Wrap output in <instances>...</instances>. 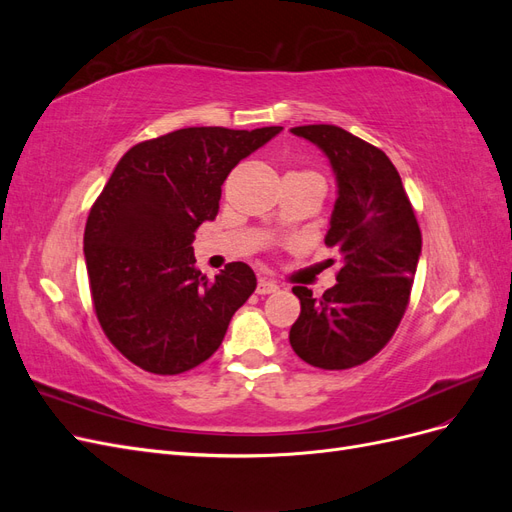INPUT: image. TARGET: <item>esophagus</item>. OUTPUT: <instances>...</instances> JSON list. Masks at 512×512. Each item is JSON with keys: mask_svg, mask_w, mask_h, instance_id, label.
I'll return each instance as SVG.
<instances>
[{"mask_svg": "<svg viewBox=\"0 0 512 512\" xmlns=\"http://www.w3.org/2000/svg\"><path fill=\"white\" fill-rule=\"evenodd\" d=\"M280 290V286H277L275 282H271V280H267V277H260L258 280V286H256V292L258 294H273V292H277Z\"/></svg>", "mask_w": 512, "mask_h": 512, "instance_id": "1", "label": "esophagus"}]
</instances>
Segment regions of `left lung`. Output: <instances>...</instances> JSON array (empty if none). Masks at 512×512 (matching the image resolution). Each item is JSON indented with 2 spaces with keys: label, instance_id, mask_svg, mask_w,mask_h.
Listing matches in <instances>:
<instances>
[{
  "label": "left lung",
  "instance_id": "1",
  "mask_svg": "<svg viewBox=\"0 0 512 512\" xmlns=\"http://www.w3.org/2000/svg\"><path fill=\"white\" fill-rule=\"evenodd\" d=\"M290 132L314 143L331 162L337 198L324 243L342 252L337 284L320 299L305 286L292 288L301 314L290 329V346L320 369L356 367L389 344L404 318L421 228L382 149L329 123Z\"/></svg>",
  "mask_w": 512,
  "mask_h": 512
}]
</instances>
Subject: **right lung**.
<instances>
[{"label": "right lung", "mask_w": 512, "mask_h": 512, "mask_svg": "<svg viewBox=\"0 0 512 512\" xmlns=\"http://www.w3.org/2000/svg\"><path fill=\"white\" fill-rule=\"evenodd\" d=\"M282 130L183 128L134 145L115 166L89 211L83 250L96 316L134 365L175 376L220 348L256 275L230 262L207 280L194 232L218 215L230 170Z\"/></svg>", "instance_id": "add662e5"}]
</instances>
